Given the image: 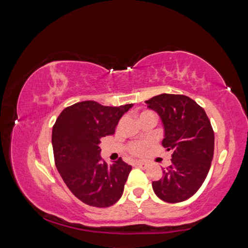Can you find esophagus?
Wrapping results in <instances>:
<instances>
[{
	"label": "esophagus",
	"instance_id": "34e87169",
	"mask_svg": "<svg viewBox=\"0 0 248 248\" xmlns=\"http://www.w3.org/2000/svg\"><path fill=\"white\" fill-rule=\"evenodd\" d=\"M137 166L142 169H146L148 167V163L144 161H137Z\"/></svg>",
	"mask_w": 248,
	"mask_h": 248
}]
</instances>
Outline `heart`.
<instances>
[{
  "mask_svg": "<svg viewBox=\"0 0 248 248\" xmlns=\"http://www.w3.org/2000/svg\"><path fill=\"white\" fill-rule=\"evenodd\" d=\"M145 147H146V144L144 142H133L130 144L129 150L133 155H142L144 153Z\"/></svg>",
  "mask_w": 248,
  "mask_h": 248,
  "instance_id": "obj_1",
  "label": "heart"
}]
</instances>
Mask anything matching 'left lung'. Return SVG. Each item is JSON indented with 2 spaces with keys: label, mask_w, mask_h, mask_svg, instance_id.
I'll use <instances>...</instances> for the list:
<instances>
[{
  "label": "left lung",
  "mask_w": 248,
  "mask_h": 248,
  "mask_svg": "<svg viewBox=\"0 0 248 248\" xmlns=\"http://www.w3.org/2000/svg\"><path fill=\"white\" fill-rule=\"evenodd\" d=\"M160 116L163 147L172 150V164L153 182L157 197L177 203L192 197L202 186L214 155V131L205 110L183 94L162 93L145 101Z\"/></svg>",
  "instance_id": "left-lung-1"
}]
</instances>
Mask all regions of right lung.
<instances>
[{
  "label": "right lung",
  "mask_w": 248,
  "mask_h": 248,
  "mask_svg": "<svg viewBox=\"0 0 248 248\" xmlns=\"http://www.w3.org/2000/svg\"><path fill=\"white\" fill-rule=\"evenodd\" d=\"M133 104L104 106L94 101L75 103L61 111L52 127L51 143L58 172L77 199L90 206L117 202L132 167L119 158L101 160V138L115 133L119 119Z\"/></svg>",
  "instance_id": "right-lung-1"
}]
</instances>
